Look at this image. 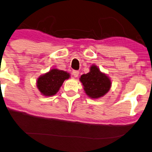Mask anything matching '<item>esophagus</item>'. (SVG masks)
Here are the masks:
<instances>
[{
  "label": "esophagus",
  "mask_w": 152,
  "mask_h": 152,
  "mask_svg": "<svg viewBox=\"0 0 152 152\" xmlns=\"http://www.w3.org/2000/svg\"><path fill=\"white\" fill-rule=\"evenodd\" d=\"M72 74H73V76H74V77H78V74H79V72L78 71H76V70H74L72 72Z\"/></svg>",
  "instance_id": "1"
}]
</instances>
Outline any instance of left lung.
<instances>
[{
  "instance_id": "8db88e82",
  "label": "left lung",
  "mask_w": 152,
  "mask_h": 152,
  "mask_svg": "<svg viewBox=\"0 0 152 152\" xmlns=\"http://www.w3.org/2000/svg\"><path fill=\"white\" fill-rule=\"evenodd\" d=\"M79 79L86 95L94 99L104 96L111 87V78L95 64L91 65L90 72L81 75Z\"/></svg>"
}]
</instances>
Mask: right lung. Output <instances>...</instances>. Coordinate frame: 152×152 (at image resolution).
Masks as SVG:
<instances>
[{
  "mask_svg": "<svg viewBox=\"0 0 152 152\" xmlns=\"http://www.w3.org/2000/svg\"><path fill=\"white\" fill-rule=\"evenodd\" d=\"M69 78V73L53 68L37 78L36 86L41 95L51 97L57 94L64 80Z\"/></svg>",
  "mask_w": 152,
  "mask_h": 152,
  "instance_id": "1",
  "label": "right lung"
}]
</instances>
